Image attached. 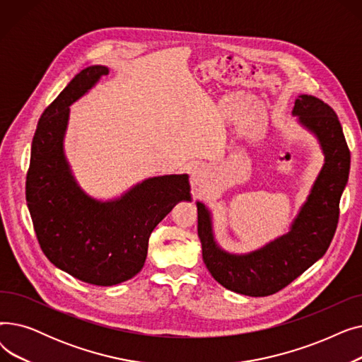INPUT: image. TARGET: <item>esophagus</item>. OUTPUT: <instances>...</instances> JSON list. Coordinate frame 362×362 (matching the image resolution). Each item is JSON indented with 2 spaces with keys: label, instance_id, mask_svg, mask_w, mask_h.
<instances>
[{
  "label": "esophagus",
  "instance_id": "34e87169",
  "mask_svg": "<svg viewBox=\"0 0 362 362\" xmlns=\"http://www.w3.org/2000/svg\"><path fill=\"white\" fill-rule=\"evenodd\" d=\"M206 177V168L204 165H195L191 171V182L192 185H201Z\"/></svg>",
  "mask_w": 362,
  "mask_h": 362
}]
</instances>
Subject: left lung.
<instances>
[{
    "instance_id": "obj_1",
    "label": "left lung",
    "mask_w": 362,
    "mask_h": 362,
    "mask_svg": "<svg viewBox=\"0 0 362 362\" xmlns=\"http://www.w3.org/2000/svg\"><path fill=\"white\" fill-rule=\"evenodd\" d=\"M292 114L317 136L325 164L286 235L257 251L230 254L214 239L211 213L197 202L206 269L221 286L240 295L269 296L286 288L326 254L337 227L339 202L351 167L344 130L333 108L313 95H299Z\"/></svg>"
}]
</instances>
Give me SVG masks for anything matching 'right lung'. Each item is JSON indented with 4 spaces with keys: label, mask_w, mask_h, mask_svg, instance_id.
Returning a JSON list of instances; mask_svg holds the SVG:
<instances>
[{
    "label": "right lung",
    "mask_w": 362,
    "mask_h": 362,
    "mask_svg": "<svg viewBox=\"0 0 362 362\" xmlns=\"http://www.w3.org/2000/svg\"><path fill=\"white\" fill-rule=\"evenodd\" d=\"M108 74L89 66L44 111L32 141L26 201L45 257L70 276L112 286L136 276L156 226L180 201H191L187 175L149 177L120 198L98 201L76 182L64 156L70 105Z\"/></svg>",
    "instance_id": "1"
}]
</instances>
